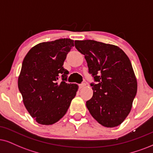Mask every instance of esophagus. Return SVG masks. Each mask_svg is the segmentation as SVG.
Segmentation results:
<instances>
[{
  "instance_id": "obj_1",
  "label": "esophagus",
  "mask_w": 153,
  "mask_h": 153,
  "mask_svg": "<svg viewBox=\"0 0 153 153\" xmlns=\"http://www.w3.org/2000/svg\"><path fill=\"white\" fill-rule=\"evenodd\" d=\"M85 85H86L85 83H82V84H80V85H79V88H80L81 89V88H84V87L85 86Z\"/></svg>"
}]
</instances>
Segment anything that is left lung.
Returning a JSON list of instances; mask_svg holds the SVG:
<instances>
[{
	"label": "left lung",
	"mask_w": 153,
	"mask_h": 153,
	"mask_svg": "<svg viewBox=\"0 0 153 153\" xmlns=\"http://www.w3.org/2000/svg\"><path fill=\"white\" fill-rule=\"evenodd\" d=\"M75 46L85 56L93 95L86 102L90 114L100 124L114 128L128 117L138 88L130 59L113 44L94 40H75Z\"/></svg>",
	"instance_id": "8db88e82"
}]
</instances>
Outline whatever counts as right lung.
<instances>
[{
    "instance_id": "1",
    "label": "right lung",
    "mask_w": 153,
    "mask_h": 153,
    "mask_svg": "<svg viewBox=\"0 0 153 153\" xmlns=\"http://www.w3.org/2000/svg\"><path fill=\"white\" fill-rule=\"evenodd\" d=\"M73 40L59 39L42 42L31 49L23 60L18 88L31 117L42 125H51L64 116L78 90L65 82L68 71L63 68ZM59 76L62 81L57 82Z\"/></svg>"
}]
</instances>
